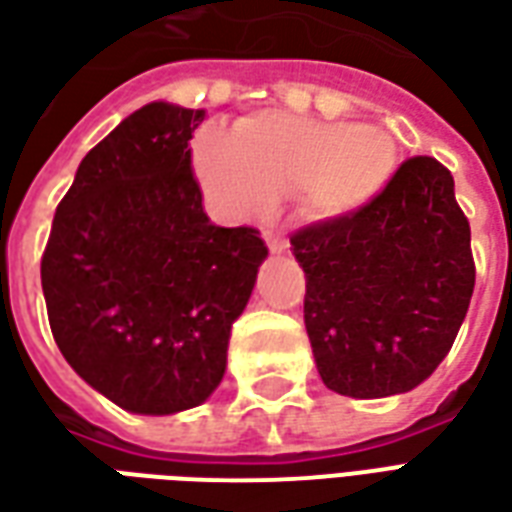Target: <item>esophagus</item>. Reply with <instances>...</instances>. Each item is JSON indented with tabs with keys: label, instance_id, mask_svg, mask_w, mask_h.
<instances>
[{
	"label": "esophagus",
	"instance_id": "obj_1",
	"mask_svg": "<svg viewBox=\"0 0 512 512\" xmlns=\"http://www.w3.org/2000/svg\"><path fill=\"white\" fill-rule=\"evenodd\" d=\"M263 238H266L268 249H271L274 255H282V252H288V241H285V238H279L277 233L266 230V233H263Z\"/></svg>",
	"mask_w": 512,
	"mask_h": 512
}]
</instances>
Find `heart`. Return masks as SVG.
I'll return each mask as SVG.
<instances>
[{
    "instance_id": "b5f03b06",
    "label": "heart",
    "mask_w": 512,
    "mask_h": 512,
    "mask_svg": "<svg viewBox=\"0 0 512 512\" xmlns=\"http://www.w3.org/2000/svg\"><path fill=\"white\" fill-rule=\"evenodd\" d=\"M397 161V139L386 128L288 112L244 117L233 139L205 131L191 150L205 197L230 219L268 213L288 194L315 222L354 216L381 197Z\"/></svg>"
}]
</instances>
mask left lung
<instances>
[{
	"mask_svg": "<svg viewBox=\"0 0 512 512\" xmlns=\"http://www.w3.org/2000/svg\"><path fill=\"white\" fill-rule=\"evenodd\" d=\"M307 277L304 326L323 384L359 400L411 392L450 354L474 290L455 180L408 158L354 216L290 238Z\"/></svg>",
	"mask_w": 512,
	"mask_h": 512,
	"instance_id": "1",
	"label": "left lung"
}]
</instances>
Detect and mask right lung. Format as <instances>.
<instances>
[{
  "instance_id": "obj_1",
  "label": "right lung",
  "mask_w": 512,
  "mask_h": 512,
  "mask_svg": "<svg viewBox=\"0 0 512 512\" xmlns=\"http://www.w3.org/2000/svg\"><path fill=\"white\" fill-rule=\"evenodd\" d=\"M205 109L153 101L82 158L54 213L40 282L76 376L131 414L167 417L222 384L233 323L268 249L216 227L191 172Z\"/></svg>"
}]
</instances>
